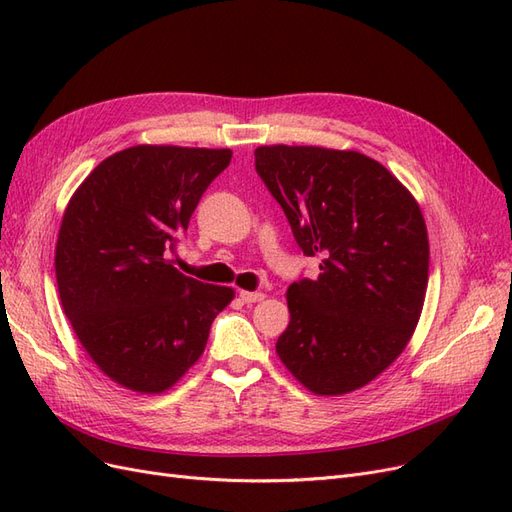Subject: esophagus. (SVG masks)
I'll return each mask as SVG.
<instances>
[{"mask_svg": "<svg viewBox=\"0 0 512 512\" xmlns=\"http://www.w3.org/2000/svg\"><path fill=\"white\" fill-rule=\"evenodd\" d=\"M239 297H241V301L243 303H258V301H262L267 297L265 292H250V290H241L239 292Z\"/></svg>", "mask_w": 512, "mask_h": 512, "instance_id": "34e87169", "label": "esophagus"}]
</instances>
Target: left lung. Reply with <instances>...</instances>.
Masks as SVG:
<instances>
[{"mask_svg": "<svg viewBox=\"0 0 512 512\" xmlns=\"http://www.w3.org/2000/svg\"><path fill=\"white\" fill-rule=\"evenodd\" d=\"M256 173L282 205L318 280L290 284L277 356L305 389H361L404 352L421 318L429 239L414 196L359 151L265 145Z\"/></svg>", "mask_w": 512, "mask_h": 512, "instance_id": "left-lung-1", "label": "left lung"}]
</instances>
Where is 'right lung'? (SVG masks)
Listing matches in <instances>:
<instances>
[{
    "instance_id": "1",
    "label": "right lung",
    "mask_w": 512,
    "mask_h": 512,
    "mask_svg": "<svg viewBox=\"0 0 512 512\" xmlns=\"http://www.w3.org/2000/svg\"><path fill=\"white\" fill-rule=\"evenodd\" d=\"M230 158V149L136 145L100 162L66 207L55 247L61 307L91 361L134 393L177 384L235 297L170 260Z\"/></svg>"
}]
</instances>
